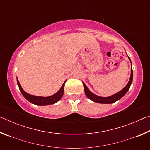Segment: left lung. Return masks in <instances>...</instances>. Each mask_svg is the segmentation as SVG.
<instances>
[{"label":"left lung","mask_w":150,"mask_h":150,"mask_svg":"<svg viewBox=\"0 0 150 150\" xmlns=\"http://www.w3.org/2000/svg\"><path fill=\"white\" fill-rule=\"evenodd\" d=\"M128 58L131 62L130 57H128ZM132 79H133V71H132V69H131V75H130V80H129L128 84L126 85V87H124L122 90L120 91V92L117 93L114 95L108 96V97H102V96H99L95 95V94H93L92 92H91V91L88 90V88H87V87L86 86V85L83 82V85H84L85 95L88 98H89V99L94 101V102H96L98 103L111 104V103H114L118 100H120V98L122 97V96L125 95L127 92H128V89L130 87L132 83Z\"/></svg>","instance_id":"left-lung-1"}]
</instances>
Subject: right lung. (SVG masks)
<instances>
[{
	"instance_id": "add662e5",
	"label": "right lung",
	"mask_w": 150,
	"mask_h": 150,
	"mask_svg": "<svg viewBox=\"0 0 150 150\" xmlns=\"http://www.w3.org/2000/svg\"><path fill=\"white\" fill-rule=\"evenodd\" d=\"M17 83H18V85L20 92H21V93L22 94V95H23L24 97L29 101V102H30L32 104H34L35 105L45 106V105H52V104H54L55 103H57V101H59L61 98H62V96L63 95V93H64V85H65V82L63 83L62 87H61L59 91H58L57 93H55L54 95L47 96V97L34 96L26 93L23 89H22L21 86H20L19 81L18 80V78H17Z\"/></svg>"
}]
</instances>
